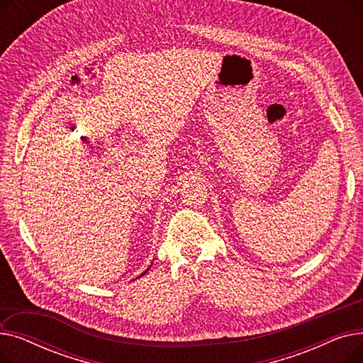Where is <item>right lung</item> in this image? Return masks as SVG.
<instances>
[{
  "label": "right lung",
  "mask_w": 363,
  "mask_h": 363,
  "mask_svg": "<svg viewBox=\"0 0 363 363\" xmlns=\"http://www.w3.org/2000/svg\"><path fill=\"white\" fill-rule=\"evenodd\" d=\"M147 271H148V269H147ZM144 274H145V272H144ZM144 274H143V275H144ZM143 275H141V277H143Z\"/></svg>",
  "instance_id": "add662e5"
}]
</instances>
